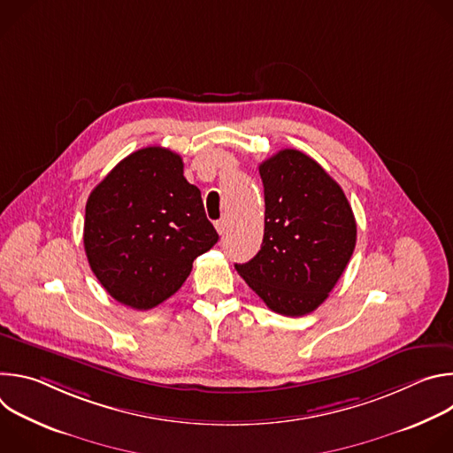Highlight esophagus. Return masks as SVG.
I'll return each instance as SVG.
<instances>
[{
  "label": "esophagus",
  "instance_id": "34e87169",
  "mask_svg": "<svg viewBox=\"0 0 453 453\" xmlns=\"http://www.w3.org/2000/svg\"><path fill=\"white\" fill-rule=\"evenodd\" d=\"M215 227H217L219 234H224V233H226V229H227V220H226V219L217 220V222H215Z\"/></svg>",
  "mask_w": 453,
  "mask_h": 453
}]
</instances>
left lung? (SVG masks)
<instances>
[{"mask_svg": "<svg viewBox=\"0 0 453 453\" xmlns=\"http://www.w3.org/2000/svg\"><path fill=\"white\" fill-rule=\"evenodd\" d=\"M262 249L234 269L276 313L299 317L325 303L357 243L342 188L310 156L285 149L260 165Z\"/></svg>", "mask_w": 453, "mask_h": 453, "instance_id": "8db88e82", "label": "left lung"}]
</instances>
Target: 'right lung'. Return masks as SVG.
Returning <instances> with one entry per match:
<instances>
[{
  "label": "right lung",
  "instance_id": "1",
  "mask_svg": "<svg viewBox=\"0 0 453 453\" xmlns=\"http://www.w3.org/2000/svg\"><path fill=\"white\" fill-rule=\"evenodd\" d=\"M179 154L147 147L121 159L91 191L84 249L91 271L118 303L150 310L173 296L193 260L219 234L201 189L182 175Z\"/></svg>",
  "mask_w": 453,
  "mask_h": 453
}]
</instances>
